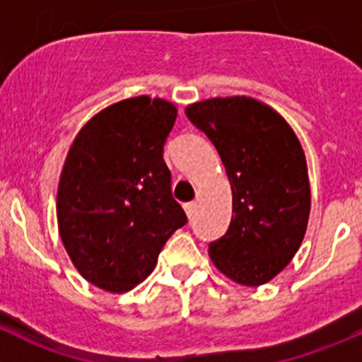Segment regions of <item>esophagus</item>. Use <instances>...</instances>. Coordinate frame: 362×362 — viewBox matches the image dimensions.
I'll use <instances>...</instances> for the list:
<instances>
[{
  "label": "esophagus",
  "instance_id": "esophagus-1",
  "mask_svg": "<svg viewBox=\"0 0 362 362\" xmlns=\"http://www.w3.org/2000/svg\"><path fill=\"white\" fill-rule=\"evenodd\" d=\"M185 211H187L188 218H194L195 213H197V202H187V204H185Z\"/></svg>",
  "mask_w": 362,
  "mask_h": 362
}]
</instances>
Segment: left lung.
<instances>
[{"label": "left lung", "mask_w": 362, "mask_h": 362, "mask_svg": "<svg viewBox=\"0 0 362 362\" xmlns=\"http://www.w3.org/2000/svg\"><path fill=\"white\" fill-rule=\"evenodd\" d=\"M187 117L218 151L233 190V218L209 256L243 286L270 281L295 256L311 192L300 142L277 112L250 98L195 103Z\"/></svg>", "instance_id": "left-lung-1"}]
</instances>
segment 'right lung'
I'll return each mask as SVG.
<instances>
[{
	"label": "right lung",
	"mask_w": 362,
	"mask_h": 362,
	"mask_svg": "<svg viewBox=\"0 0 362 362\" xmlns=\"http://www.w3.org/2000/svg\"><path fill=\"white\" fill-rule=\"evenodd\" d=\"M175 117V106L163 99H126L88 120L69 151L58 185V229L74 267L103 290L135 288L188 222L163 161Z\"/></svg>",
	"instance_id": "1"
}]
</instances>
